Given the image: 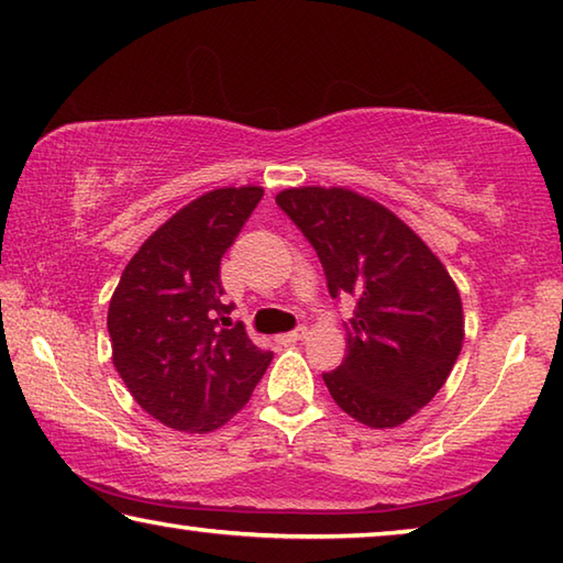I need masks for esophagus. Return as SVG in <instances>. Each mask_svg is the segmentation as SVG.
Masks as SVG:
<instances>
[{"instance_id": "34e87169", "label": "esophagus", "mask_w": 563, "mask_h": 563, "mask_svg": "<svg viewBox=\"0 0 563 563\" xmlns=\"http://www.w3.org/2000/svg\"><path fill=\"white\" fill-rule=\"evenodd\" d=\"M308 338V328H295L290 332H285V335H280V342H285V345H290V342H300Z\"/></svg>"}]
</instances>
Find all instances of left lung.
<instances>
[{"instance_id": "left-lung-1", "label": "left lung", "mask_w": 563, "mask_h": 563, "mask_svg": "<svg viewBox=\"0 0 563 563\" xmlns=\"http://www.w3.org/2000/svg\"><path fill=\"white\" fill-rule=\"evenodd\" d=\"M275 203L316 247L332 298L355 300L345 360L322 375L332 399L375 430L402 424L460 357L464 316L450 273L412 228L350 188H288Z\"/></svg>"}]
</instances>
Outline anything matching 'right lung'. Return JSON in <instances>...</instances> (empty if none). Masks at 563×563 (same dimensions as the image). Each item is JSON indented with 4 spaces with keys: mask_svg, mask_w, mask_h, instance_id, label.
Wrapping results in <instances>:
<instances>
[{
    "mask_svg": "<svg viewBox=\"0 0 563 563\" xmlns=\"http://www.w3.org/2000/svg\"><path fill=\"white\" fill-rule=\"evenodd\" d=\"M261 186L216 188L168 218L129 261L109 302L113 367L146 412L180 432L225 424L268 369L233 302L221 258L261 203Z\"/></svg>",
    "mask_w": 563,
    "mask_h": 563,
    "instance_id": "add662e5",
    "label": "right lung"
}]
</instances>
